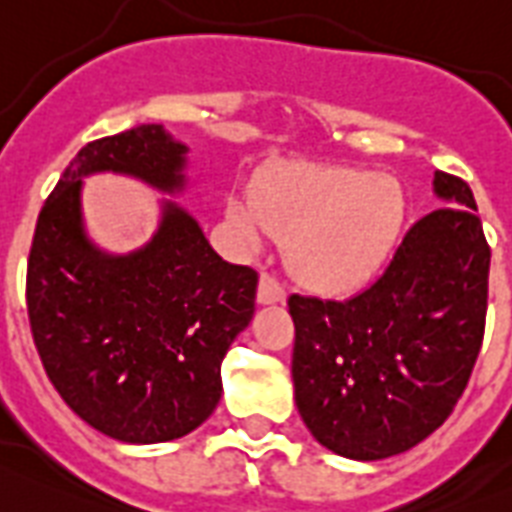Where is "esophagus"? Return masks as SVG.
<instances>
[{
    "label": "esophagus",
    "mask_w": 512,
    "mask_h": 512,
    "mask_svg": "<svg viewBox=\"0 0 512 512\" xmlns=\"http://www.w3.org/2000/svg\"><path fill=\"white\" fill-rule=\"evenodd\" d=\"M287 298L285 287H282V282L277 280V277H272V274H261L259 280V303H264V306H269V303H282Z\"/></svg>",
    "instance_id": "esophagus-1"
}]
</instances>
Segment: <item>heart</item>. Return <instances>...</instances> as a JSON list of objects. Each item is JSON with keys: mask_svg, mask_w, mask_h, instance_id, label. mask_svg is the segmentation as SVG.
Returning a JSON list of instances; mask_svg holds the SVG:
<instances>
[{"mask_svg": "<svg viewBox=\"0 0 512 512\" xmlns=\"http://www.w3.org/2000/svg\"><path fill=\"white\" fill-rule=\"evenodd\" d=\"M240 235H287V264L319 290L361 285L387 259L405 222V193L390 175L329 164H274L227 201Z\"/></svg>", "mask_w": 512, "mask_h": 512, "instance_id": "heart-1", "label": "heart"}]
</instances>
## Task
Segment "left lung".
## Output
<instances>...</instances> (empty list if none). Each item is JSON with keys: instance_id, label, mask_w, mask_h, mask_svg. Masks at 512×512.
Segmentation results:
<instances>
[{"instance_id": "1", "label": "left lung", "mask_w": 512, "mask_h": 512, "mask_svg": "<svg viewBox=\"0 0 512 512\" xmlns=\"http://www.w3.org/2000/svg\"><path fill=\"white\" fill-rule=\"evenodd\" d=\"M434 193L453 206L418 219L366 290L287 298L295 405L342 458L382 460L429 437L479 358L492 251L466 180L434 172Z\"/></svg>"}]
</instances>
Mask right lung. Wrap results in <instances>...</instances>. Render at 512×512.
<instances>
[{"label": "right lung", "instance_id": "obj_1", "mask_svg": "<svg viewBox=\"0 0 512 512\" xmlns=\"http://www.w3.org/2000/svg\"><path fill=\"white\" fill-rule=\"evenodd\" d=\"M185 154L162 125L86 143L46 198L28 256L25 301L46 377L88 426L130 445L204 424L222 398V358L256 311L259 274L219 259L175 201L128 256L99 251L83 230V177L122 172L177 193Z\"/></svg>", "mask_w": 512, "mask_h": 512}]
</instances>
